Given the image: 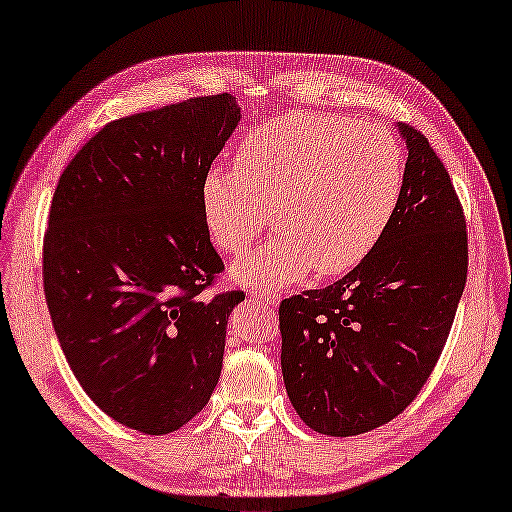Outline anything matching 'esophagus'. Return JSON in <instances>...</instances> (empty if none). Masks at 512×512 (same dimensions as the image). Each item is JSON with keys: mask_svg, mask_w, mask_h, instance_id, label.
<instances>
[{"mask_svg": "<svg viewBox=\"0 0 512 512\" xmlns=\"http://www.w3.org/2000/svg\"><path fill=\"white\" fill-rule=\"evenodd\" d=\"M252 298L254 301H260L267 307H276L278 303H281V294L276 292V289H252Z\"/></svg>", "mask_w": 512, "mask_h": 512, "instance_id": "obj_1", "label": "esophagus"}]
</instances>
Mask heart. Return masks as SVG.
<instances>
[{
  "label": "heart",
  "mask_w": 512,
  "mask_h": 512,
  "mask_svg": "<svg viewBox=\"0 0 512 512\" xmlns=\"http://www.w3.org/2000/svg\"><path fill=\"white\" fill-rule=\"evenodd\" d=\"M406 182V156L388 129L343 115L294 113L243 140L236 165L200 185L202 216L225 254L238 256L272 223L281 231L238 260L245 283L283 285L314 267L343 274L388 229Z\"/></svg>",
  "instance_id": "heart-1"
}]
</instances>
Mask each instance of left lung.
I'll list each match as a JSON object with an SVG mask.
<instances>
[{"label": "left lung", "instance_id": "8db88e82", "mask_svg": "<svg viewBox=\"0 0 512 512\" xmlns=\"http://www.w3.org/2000/svg\"><path fill=\"white\" fill-rule=\"evenodd\" d=\"M408 144L399 207L341 281L281 301L287 397L330 437L370 432L406 410L435 370L468 276L466 216L428 138Z\"/></svg>", "mask_w": 512, "mask_h": 512}]
</instances>
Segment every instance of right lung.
<instances>
[{"instance_id": "add662e5", "label": "right lung", "mask_w": 512, "mask_h": 512, "mask_svg": "<svg viewBox=\"0 0 512 512\" xmlns=\"http://www.w3.org/2000/svg\"><path fill=\"white\" fill-rule=\"evenodd\" d=\"M229 93L113 120L57 182L44 294L75 379L122 426L167 435L207 406L240 289L223 274L200 185L238 127Z\"/></svg>"}]
</instances>
